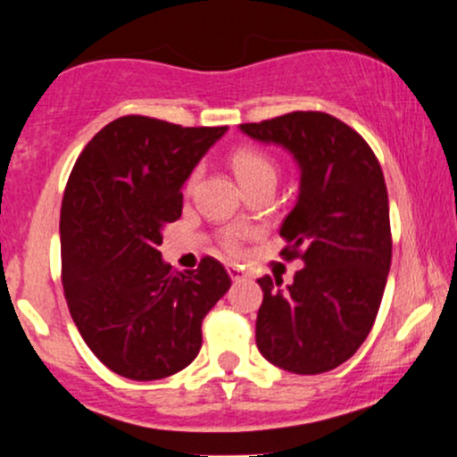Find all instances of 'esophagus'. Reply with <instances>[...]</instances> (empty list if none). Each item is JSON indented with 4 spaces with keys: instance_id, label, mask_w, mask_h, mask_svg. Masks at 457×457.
I'll use <instances>...</instances> for the list:
<instances>
[{
    "instance_id": "esophagus-1",
    "label": "esophagus",
    "mask_w": 457,
    "mask_h": 457,
    "mask_svg": "<svg viewBox=\"0 0 457 457\" xmlns=\"http://www.w3.org/2000/svg\"><path fill=\"white\" fill-rule=\"evenodd\" d=\"M228 272H229V277H232V281L245 279L243 266H238V264H228Z\"/></svg>"
}]
</instances>
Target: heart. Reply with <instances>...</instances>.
<instances>
[{
    "label": "heart",
    "mask_w": 457,
    "mask_h": 457,
    "mask_svg": "<svg viewBox=\"0 0 457 457\" xmlns=\"http://www.w3.org/2000/svg\"><path fill=\"white\" fill-rule=\"evenodd\" d=\"M229 162H232L234 174L240 180V185H243L245 191L255 185H264V182L275 185L277 178H279V165H277V161L270 159L266 152H262L258 148H238L232 154ZM195 182H197V171H193L187 180V191H193ZM243 236H245L243 229H225L223 232L225 249L238 251Z\"/></svg>",
    "instance_id": "obj_1"
}]
</instances>
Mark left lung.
<instances>
[{
    "label": "left lung",
    "mask_w": 457,
    "mask_h": 457,
    "mask_svg": "<svg viewBox=\"0 0 457 457\" xmlns=\"http://www.w3.org/2000/svg\"><path fill=\"white\" fill-rule=\"evenodd\" d=\"M251 139L295 156L301 187L279 234L286 260L305 269L281 287L258 279L264 301L255 344L272 365L292 374H322L345 363L378 316L391 269L389 195L367 141L322 112H292L240 124Z\"/></svg>",
    "instance_id": "left-lung-1"
}]
</instances>
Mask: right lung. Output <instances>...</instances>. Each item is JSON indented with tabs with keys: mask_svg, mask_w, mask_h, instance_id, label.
<instances>
[{
	"mask_svg": "<svg viewBox=\"0 0 457 457\" xmlns=\"http://www.w3.org/2000/svg\"><path fill=\"white\" fill-rule=\"evenodd\" d=\"M225 130L124 115L94 135L68 178L64 296L87 348L124 378L185 370L202 348L204 316L232 286L219 260L180 272L159 251L182 214V185Z\"/></svg>",
	"mask_w": 457,
	"mask_h": 457,
	"instance_id": "add662e5",
	"label": "right lung"
}]
</instances>
